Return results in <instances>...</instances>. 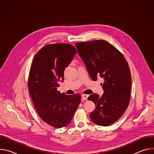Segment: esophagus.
<instances>
[{"instance_id":"1","label":"esophagus","mask_w":154,"mask_h":154,"mask_svg":"<svg viewBox=\"0 0 154 154\" xmlns=\"http://www.w3.org/2000/svg\"><path fill=\"white\" fill-rule=\"evenodd\" d=\"M88 95H86V94H82V99L83 100H86L88 99Z\"/></svg>"}]
</instances>
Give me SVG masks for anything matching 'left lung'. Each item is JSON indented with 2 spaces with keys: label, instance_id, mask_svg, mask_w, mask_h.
Wrapping results in <instances>:
<instances>
[{
  "label": "left lung",
  "instance_id": "left-lung-1",
  "mask_svg": "<svg viewBox=\"0 0 154 154\" xmlns=\"http://www.w3.org/2000/svg\"><path fill=\"white\" fill-rule=\"evenodd\" d=\"M77 52L94 81L100 76L103 82L102 96L93 94L88 98L96 108L91 112V121L101 126L117 121L127 108L130 99L131 77L123 55L104 40L77 42Z\"/></svg>",
  "mask_w": 154,
  "mask_h": 154
}]
</instances>
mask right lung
Returning a JSON list of instances; mask_svg holds the SVG:
<instances>
[{
	"label": "right lung",
	"instance_id": "1",
	"mask_svg": "<svg viewBox=\"0 0 154 154\" xmlns=\"http://www.w3.org/2000/svg\"><path fill=\"white\" fill-rule=\"evenodd\" d=\"M75 54L69 44L48 45L38 52L30 67L28 88L35 108L41 119L55 128L68 125L81 102L79 94L66 95L57 90Z\"/></svg>",
	"mask_w": 154,
	"mask_h": 154
}]
</instances>
